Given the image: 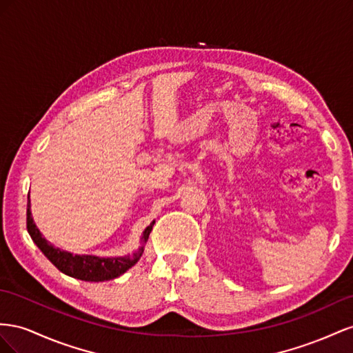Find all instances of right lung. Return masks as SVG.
I'll use <instances>...</instances> for the list:
<instances>
[{
    "mask_svg": "<svg viewBox=\"0 0 353 353\" xmlns=\"http://www.w3.org/2000/svg\"><path fill=\"white\" fill-rule=\"evenodd\" d=\"M152 225H149L143 232V241L149 238L150 230H152ZM26 228L28 232L34 239V243L38 245V248L43 251L44 256L52 261V263L63 274L81 279V281H92V283H99V281H109L118 278L123 275L125 270L132 268L136 261L140 259L143 253V248H139L133 256L127 257H96V256H78L70 254L68 251H63L60 248L53 247L50 243L43 238L39 234L38 228L35 226L32 216H31V204L28 203V211H26Z\"/></svg>",
    "mask_w": 353,
    "mask_h": 353,
    "instance_id": "add662e5",
    "label": "right lung"
}]
</instances>
